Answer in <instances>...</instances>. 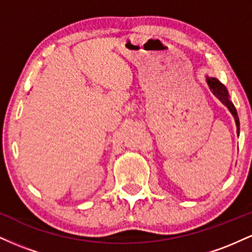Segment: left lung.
I'll return each mask as SVG.
<instances>
[{"label":"left lung","mask_w":252,"mask_h":252,"mask_svg":"<svg viewBox=\"0 0 252 252\" xmlns=\"http://www.w3.org/2000/svg\"><path fill=\"white\" fill-rule=\"evenodd\" d=\"M206 82L209 84L210 86V90L212 91V94H215V96L218 98L220 102L224 104L226 108L230 110V112L232 114V116L235 117V121H236V126H237V132L239 134V118H238V115H237V110L235 108V105H233L232 102L230 100V97H228V92L226 88L224 86V84H221L219 82L217 78H212V77H206Z\"/></svg>","instance_id":"obj_1"}]
</instances>
